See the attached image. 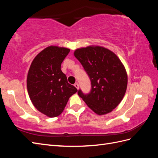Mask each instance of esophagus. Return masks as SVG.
Segmentation results:
<instances>
[{
	"label": "esophagus",
	"mask_w": 158,
	"mask_h": 158,
	"mask_svg": "<svg viewBox=\"0 0 158 158\" xmlns=\"http://www.w3.org/2000/svg\"><path fill=\"white\" fill-rule=\"evenodd\" d=\"M74 86H75L76 88H77L78 89H79V84H78V83H75V84H74Z\"/></svg>",
	"instance_id": "34e87169"
}]
</instances>
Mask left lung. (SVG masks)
Wrapping results in <instances>:
<instances>
[{
  "label": "left lung",
  "mask_w": 158,
  "mask_h": 158,
  "mask_svg": "<svg viewBox=\"0 0 158 158\" xmlns=\"http://www.w3.org/2000/svg\"><path fill=\"white\" fill-rule=\"evenodd\" d=\"M75 57L82 64L92 84L89 94H78L99 115L111 112L125 94L128 76L125 66L114 52L103 47L91 45L76 49Z\"/></svg>",
  "instance_id": "1"
}]
</instances>
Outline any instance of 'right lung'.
<instances>
[{"instance_id":"right-lung-1","label":"right lung","mask_w":158,"mask_h":158,"mask_svg":"<svg viewBox=\"0 0 158 158\" xmlns=\"http://www.w3.org/2000/svg\"><path fill=\"white\" fill-rule=\"evenodd\" d=\"M69 52L65 47H47L36 55L28 71L27 88L31 102L49 117L60 115L70 97L78 92L60 69Z\"/></svg>"}]
</instances>
